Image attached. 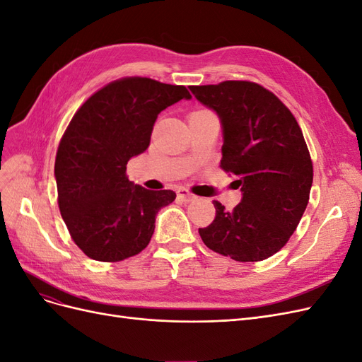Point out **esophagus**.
<instances>
[{"instance_id":"esophagus-1","label":"esophagus","mask_w":362,"mask_h":362,"mask_svg":"<svg viewBox=\"0 0 362 362\" xmlns=\"http://www.w3.org/2000/svg\"><path fill=\"white\" fill-rule=\"evenodd\" d=\"M177 194H178V198L182 199L184 202H192V201L196 199V196L193 193H190L189 190H185V189H180L177 192Z\"/></svg>"}]
</instances>
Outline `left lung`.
Wrapping results in <instances>:
<instances>
[{
  "mask_svg": "<svg viewBox=\"0 0 362 362\" xmlns=\"http://www.w3.org/2000/svg\"><path fill=\"white\" fill-rule=\"evenodd\" d=\"M221 119V168L237 175L242 202L233 211L213 201L216 217L199 228L206 247L235 261H261L288 242L308 205L313 163L291 112L250 81L190 86Z\"/></svg>",
  "mask_w": 362,
  "mask_h": 362,
  "instance_id": "1",
  "label": "left lung"
}]
</instances>
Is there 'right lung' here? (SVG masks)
Returning <instances> with one entry per match:
<instances>
[{"instance_id":"1","label":"right lung","mask_w":362,"mask_h":362,"mask_svg":"<svg viewBox=\"0 0 362 362\" xmlns=\"http://www.w3.org/2000/svg\"><path fill=\"white\" fill-rule=\"evenodd\" d=\"M181 100L184 86L141 76L113 81L76 112L57 149L59 208L75 245L96 261H122L144 250L172 190H148L127 177L128 161L149 146L157 116Z\"/></svg>"}]
</instances>
